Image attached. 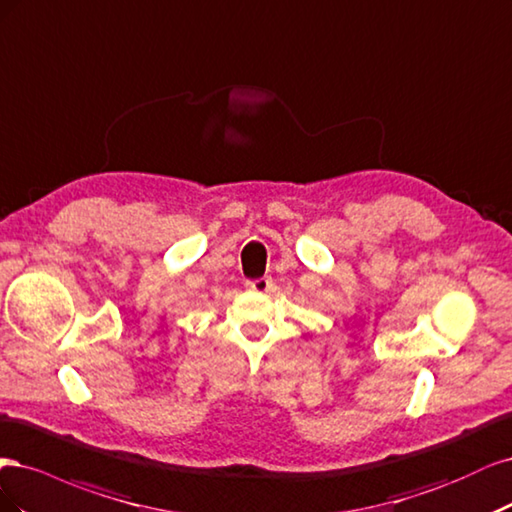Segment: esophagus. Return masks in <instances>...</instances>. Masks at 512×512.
I'll use <instances>...</instances> for the list:
<instances>
[{"label":"esophagus","mask_w":512,"mask_h":512,"mask_svg":"<svg viewBox=\"0 0 512 512\" xmlns=\"http://www.w3.org/2000/svg\"><path fill=\"white\" fill-rule=\"evenodd\" d=\"M270 287H272V280L266 276L255 278V280H246V289L255 291V293H266V291H270Z\"/></svg>","instance_id":"esophagus-1"}]
</instances>
